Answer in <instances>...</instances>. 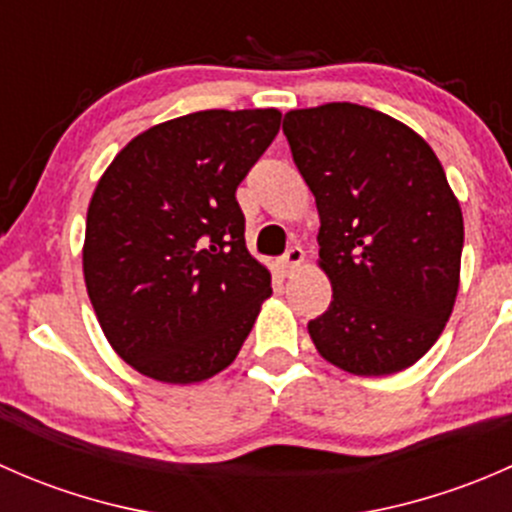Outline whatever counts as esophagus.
Segmentation results:
<instances>
[{"instance_id":"obj_1","label":"esophagus","mask_w":512,"mask_h":512,"mask_svg":"<svg viewBox=\"0 0 512 512\" xmlns=\"http://www.w3.org/2000/svg\"><path fill=\"white\" fill-rule=\"evenodd\" d=\"M302 262H304V250H302V247L292 245V247H289V250L285 252V255L280 257V262H277V267H280L282 277H289L294 270H297L299 265H302Z\"/></svg>"}]
</instances>
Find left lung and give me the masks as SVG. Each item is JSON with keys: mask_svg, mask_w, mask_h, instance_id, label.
Listing matches in <instances>:
<instances>
[{"mask_svg": "<svg viewBox=\"0 0 512 512\" xmlns=\"http://www.w3.org/2000/svg\"><path fill=\"white\" fill-rule=\"evenodd\" d=\"M294 165L319 210L332 304L307 324L317 352L356 376L416 364L461 280L463 215L441 160L396 118L356 103L285 113Z\"/></svg>", "mask_w": 512, "mask_h": 512, "instance_id": "8db88e82", "label": "left lung"}]
</instances>
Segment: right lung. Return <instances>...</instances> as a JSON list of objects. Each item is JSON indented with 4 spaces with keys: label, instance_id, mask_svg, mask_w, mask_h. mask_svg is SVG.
<instances>
[{
    "label": "right lung",
    "instance_id": "obj_1",
    "mask_svg": "<svg viewBox=\"0 0 512 512\" xmlns=\"http://www.w3.org/2000/svg\"><path fill=\"white\" fill-rule=\"evenodd\" d=\"M277 108L198 111L133 138L98 180L84 280L126 364L195 384L235 361L272 277L245 247L235 190L280 131Z\"/></svg>",
    "mask_w": 512,
    "mask_h": 512
}]
</instances>
